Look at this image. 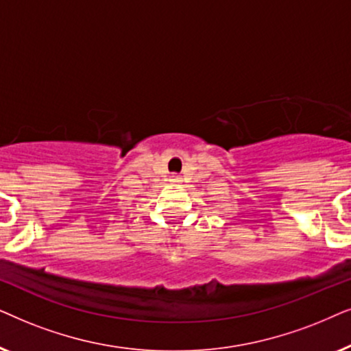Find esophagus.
<instances>
[{"label": "esophagus", "mask_w": 351, "mask_h": 351, "mask_svg": "<svg viewBox=\"0 0 351 351\" xmlns=\"http://www.w3.org/2000/svg\"><path fill=\"white\" fill-rule=\"evenodd\" d=\"M170 181H173V183H178L180 181V176H171V180Z\"/></svg>", "instance_id": "obj_1"}]
</instances>
